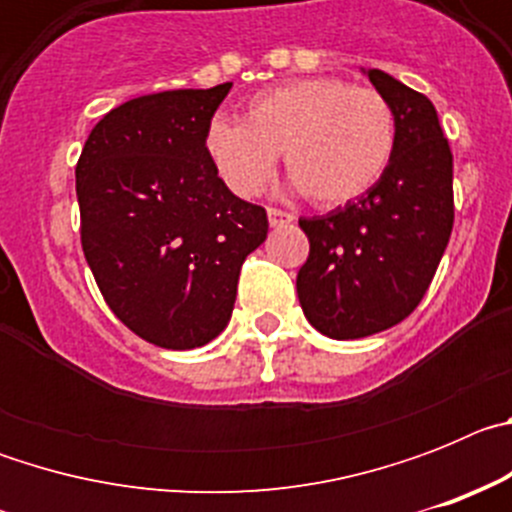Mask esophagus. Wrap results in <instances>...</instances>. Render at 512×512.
<instances>
[{
	"label": "esophagus",
	"instance_id": "34e87169",
	"mask_svg": "<svg viewBox=\"0 0 512 512\" xmlns=\"http://www.w3.org/2000/svg\"><path fill=\"white\" fill-rule=\"evenodd\" d=\"M266 215H269L271 228H284V225L295 223V217L289 215V212H284V210H277V207H269V212H266Z\"/></svg>",
	"mask_w": 512,
	"mask_h": 512
}]
</instances>
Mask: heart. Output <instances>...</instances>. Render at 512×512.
Returning <instances> with one entry per match:
<instances>
[{
  "label": "heart",
  "instance_id": "obj_1",
  "mask_svg": "<svg viewBox=\"0 0 512 512\" xmlns=\"http://www.w3.org/2000/svg\"><path fill=\"white\" fill-rule=\"evenodd\" d=\"M395 135V112L377 89L318 76L261 92L248 102L243 122L215 117L205 153L217 179L238 197H256L282 153L292 187L315 205L336 207L379 182Z\"/></svg>",
  "mask_w": 512,
  "mask_h": 512
}]
</instances>
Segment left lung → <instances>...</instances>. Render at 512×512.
Returning <instances> with one entry per match:
<instances>
[{
    "label": "left lung",
    "mask_w": 512,
    "mask_h": 512,
    "mask_svg": "<svg viewBox=\"0 0 512 512\" xmlns=\"http://www.w3.org/2000/svg\"><path fill=\"white\" fill-rule=\"evenodd\" d=\"M364 74L395 112L390 164L359 200L300 220L310 256L297 274V297L312 328L336 341L408 318L454 228V158L436 107L395 76Z\"/></svg>",
    "instance_id": "1"
}]
</instances>
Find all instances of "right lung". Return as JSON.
I'll list each match as a JSON object with an SVG mask.
<instances>
[{"instance_id": "right-lung-1", "label": "right lung", "mask_w": 512, "mask_h": 512, "mask_svg": "<svg viewBox=\"0 0 512 512\" xmlns=\"http://www.w3.org/2000/svg\"><path fill=\"white\" fill-rule=\"evenodd\" d=\"M233 81L135 97L94 125L76 164L81 248L110 310L143 341L187 351L228 325L266 210L212 169L205 133Z\"/></svg>"}]
</instances>
